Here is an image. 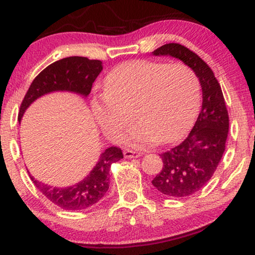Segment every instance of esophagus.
I'll list each match as a JSON object with an SVG mask.
<instances>
[{
	"label": "esophagus",
	"mask_w": 255,
	"mask_h": 255,
	"mask_svg": "<svg viewBox=\"0 0 255 255\" xmlns=\"http://www.w3.org/2000/svg\"><path fill=\"white\" fill-rule=\"evenodd\" d=\"M124 155H125V157H127V159H131V157H139L140 155H142V153L131 151V149H126V151L124 152Z\"/></svg>",
	"instance_id": "34e87169"
}]
</instances>
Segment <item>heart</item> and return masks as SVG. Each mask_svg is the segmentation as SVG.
I'll use <instances>...</instances> for the list:
<instances>
[{
  "mask_svg": "<svg viewBox=\"0 0 255 255\" xmlns=\"http://www.w3.org/2000/svg\"><path fill=\"white\" fill-rule=\"evenodd\" d=\"M200 100L195 72L184 63L130 60L119 64L104 79V93L93 96L92 111L108 137L115 139L135 126L123 140L140 147L172 142L193 124Z\"/></svg>",
  "mask_w": 255,
  "mask_h": 255,
  "instance_id": "b5f03b06",
  "label": "heart"
}]
</instances>
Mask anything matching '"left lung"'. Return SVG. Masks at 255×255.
Returning <instances> with one entry per match:
<instances>
[{
    "mask_svg": "<svg viewBox=\"0 0 255 255\" xmlns=\"http://www.w3.org/2000/svg\"><path fill=\"white\" fill-rule=\"evenodd\" d=\"M152 54L183 61L201 84L202 109L195 125L183 142L160 155L162 170L152 180L163 195L186 197L204 187L220 162L229 130L228 111L215 74L199 55L177 43L164 44Z\"/></svg>",
    "mask_w": 255,
    "mask_h": 255,
    "instance_id": "1",
    "label": "left lung"
}]
</instances>
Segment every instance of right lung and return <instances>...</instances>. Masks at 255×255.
<instances>
[{"mask_svg":"<svg viewBox=\"0 0 255 255\" xmlns=\"http://www.w3.org/2000/svg\"><path fill=\"white\" fill-rule=\"evenodd\" d=\"M103 70L102 61L84 56H69L46 67L31 83L19 112V121L23 113L36 100L53 92H70L87 98L93 83ZM124 159L119 147H108L96 162L95 167L83 180L68 187H54L38 181L30 175L37 187L48 200L63 210H85L94 207L103 199L110 184L111 164Z\"/></svg>","mask_w":255,"mask_h":255,"instance_id":"obj_1","label":"right lung"}]
</instances>
